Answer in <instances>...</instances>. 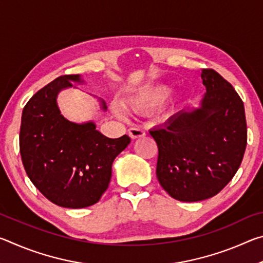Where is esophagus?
<instances>
[{"instance_id": "34e87169", "label": "esophagus", "mask_w": 263, "mask_h": 263, "mask_svg": "<svg viewBox=\"0 0 263 263\" xmlns=\"http://www.w3.org/2000/svg\"><path fill=\"white\" fill-rule=\"evenodd\" d=\"M128 136H130L132 139H137V138L145 137L146 132L142 130L141 127H131L128 128Z\"/></svg>"}]
</instances>
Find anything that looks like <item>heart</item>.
I'll return each mask as SVG.
<instances>
[{"instance_id":"b5f03b06","label":"heart","mask_w":263,"mask_h":263,"mask_svg":"<svg viewBox=\"0 0 263 263\" xmlns=\"http://www.w3.org/2000/svg\"><path fill=\"white\" fill-rule=\"evenodd\" d=\"M171 94L172 87L168 86V84H153V86H148L141 89L133 97L132 105L139 111H152L166 103ZM116 110H117L119 115L123 114L122 109L117 108Z\"/></svg>"}]
</instances>
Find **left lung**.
Instances as JSON below:
<instances>
[{"instance_id":"obj_1","label":"left lung","mask_w":263,"mask_h":263,"mask_svg":"<svg viewBox=\"0 0 263 263\" xmlns=\"http://www.w3.org/2000/svg\"><path fill=\"white\" fill-rule=\"evenodd\" d=\"M206 88L201 106L176 114L149 131L158 145L157 176L162 188L181 202L217 195L233 179L247 145L243 102L229 81L202 69Z\"/></svg>"}]
</instances>
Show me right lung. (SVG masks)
<instances>
[{"label":"right lung","mask_w":263,"mask_h":263,"mask_svg":"<svg viewBox=\"0 0 263 263\" xmlns=\"http://www.w3.org/2000/svg\"><path fill=\"white\" fill-rule=\"evenodd\" d=\"M81 82L79 75H61L38 90L22 114L20 152L29 179L52 203L81 209L101 199L111 180L116 157L130 137L111 139L95 124H75L60 114L57 95ZM103 109L105 104L103 103Z\"/></svg>","instance_id":"1"}]
</instances>
